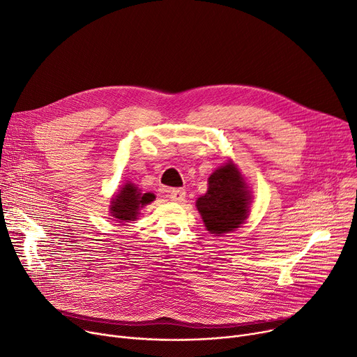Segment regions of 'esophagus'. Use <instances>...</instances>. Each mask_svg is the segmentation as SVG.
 I'll return each mask as SVG.
<instances>
[{"label": "esophagus", "instance_id": "1", "mask_svg": "<svg viewBox=\"0 0 357 357\" xmlns=\"http://www.w3.org/2000/svg\"><path fill=\"white\" fill-rule=\"evenodd\" d=\"M185 195H186L185 190H182V188H175V190L169 191V198L175 202H182L185 199Z\"/></svg>", "mask_w": 357, "mask_h": 357}]
</instances>
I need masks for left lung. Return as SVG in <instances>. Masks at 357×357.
I'll return each mask as SVG.
<instances>
[{
  "label": "left lung",
  "instance_id": "obj_1",
  "mask_svg": "<svg viewBox=\"0 0 357 357\" xmlns=\"http://www.w3.org/2000/svg\"><path fill=\"white\" fill-rule=\"evenodd\" d=\"M250 191L231 163L218 167L208 178V190L197 199L205 227L215 236L238 229L249 217Z\"/></svg>",
  "mask_w": 357,
  "mask_h": 357
}]
</instances>
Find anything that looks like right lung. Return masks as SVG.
Returning a JSON list of instances; mask_svg holds the SVG:
<instances>
[{"mask_svg": "<svg viewBox=\"0 0 357 357\" xmlns=\"http://www.w3.org/2000/svg\"><path fill=\"white\" fill-rule=\"evenodd\" d=\"M153 199V194H142L136 185L126 183L119 191V194L112 198L109 205V213L116 218V221H135L137 218L139 211Z\"/></svg>", "mask_w": 357, "mask_h": 357, "instance_id": "1", "label": "right lung"}]
</instances>
